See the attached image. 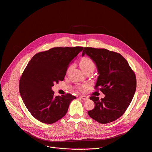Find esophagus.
<instances>
[{"label": "esophagus", "instance_id": "obj_1", "mask_svg": "<svg viewBox=\"0 0 152 152\" xmlns=\"http://www.w3.org/2000/svg\"><path fill=\"white\" fill-rule=\"evenodd\" d=\"M80 98H81V99H82L83 100H88V96H83V95H82V96H80Z\"/></svg>", "mask_w": 152, "mask_h": 152}]
</instances>
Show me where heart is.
<instances>
[{"instance_id": "1", "label": "heart", "mask_w": 152, "mask_h": 152, "mask_svg": "<svg viewBox=\"0 0 152 152\" xmlns=\"http://www.w3.org/2000/svg\"><path fill=\"white\" fill-rule=\"evenodd\" d=\"M79 65L80 68L84 72L87 70H88V69H93L94 70V68L95 67V65L93 60L87 57H84L83 58H82L80 61Z\"/></svg>"}]
</instances>
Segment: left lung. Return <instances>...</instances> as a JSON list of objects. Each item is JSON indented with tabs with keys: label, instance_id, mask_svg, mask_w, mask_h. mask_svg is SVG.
Listing matches in <instances>:
<instances>
[{
	"label": "left lung",
	"instance_id": "8db88e82",
	"mask_svg": "<svg viewBox=\"0 0 152 152\" xmlns=\"http://www.w3.org/2000/svg\"><path fill=\"white\" fill-rule=\"evenodd\" d=\"M88 55L98 72L95 89L105 96L99 99L91 96L94 108L88 115L101 124H107L120 118L127 109L136 88V78L129 63L119 53L104 48L84 47L82 56Z\"/></svg>",
	"mask_w": 152,
	"mask_h": 152
}]
</instances>
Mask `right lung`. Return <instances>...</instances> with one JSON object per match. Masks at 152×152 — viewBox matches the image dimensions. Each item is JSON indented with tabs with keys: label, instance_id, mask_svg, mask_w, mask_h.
<instances>
[{
	"label": "right lung",
	"instance_id": "obj_1",
	"mask_svg": "<svg viewBox=\"0 0 152 152\" xmlns=\"http://www.w3.org/2000/svg\"><path fill=\"white\" fill-rule=\"evenodd\" d=\"M82 47H55L39 52L31 58L19 81V92L31 115L41 122L53 124L66 113L76 99L70 93L54 95L51 87L62 81L67 69Z\"/></svg>",
	"mask_w": 152,
	"mask_h": 152
}]
</instances>
